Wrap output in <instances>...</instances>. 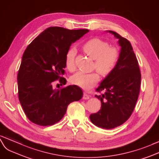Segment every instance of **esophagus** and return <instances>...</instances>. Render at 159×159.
Returning <instances> with one entry per match:
<instances>
[{"label":"esophagus","mask_w":159,"mask_h":159,"mask_svg":"<svg viewBox=\"0 0 159 159\" xmlns=\"http://www.w3.org/2000/svg\"><path fill=\"white\" fill-rule=\"evenodd\" d=\"M83 99H89V98H90V96L89 95H88L87 93H84V95H83Z\"/></svg>","instance_id":"1"}]
</instances>
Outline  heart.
Wrapping results in <instances>:
<instances>
[{
	"mask_svg": "<svg viewBox=\"0 0 159 159\" xmlns=\"http://www.w3.org/2000/svg\"><path fill=\"white\" fill-rule=\"evenodd\" d=\"M83 48L89 56L95 60L94 67L101 75H108L115 68L118 61L119 52L116 48L109 47L106 42L99 38H93L85 42ZM76 52V49L72 47L69 49L65 56V64L70 70L75 68ZM99 80V76L96 72L86 73L79 71L70 77L72 84L84 90L93 88Z\"/></svg>",
	"mask_w": 159,
	"mask_h": 159,
	"instance_id": "b5f03b06",
	"label": "heart"
}]
</instances>
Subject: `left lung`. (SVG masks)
I'll use <instances>...</instances> for the list:
<instances>
[{
	"instance_id": "1",
	"label": "left lung",
	"mask_w": 159,
	"mask_h": 159,
	"mask_svg": "<svg viewBox=\"0 0 159 159\" xmlns=\"http://www.w3.org/2000/svg\"><path fill=\"white\" fill-rule=\"evenodd\" d=\"M118 39L121 47L118 61L113 70L101 81L95 95L101 101L100 110L89 116L93 124L112 129L123 124L131 116L140 93L141 74L131 43L116 32L106 31Z\"/></svg>"
}]
</instances>
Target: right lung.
<instances>
[{
  "mask_svg": "<svg viewBox=\"0 0 159 159\" xmlns=\"http://www.w3.org/2000/svg\"><path fill=\"white\" fill-rule=\"evenodd\" d=\"M89 31L48 27L24 52L17 75L18 94L23 111L31 122L42 126L54 125L64 117L69 104L83 97V91L76 85L56 89L52 83L64 79L61 76L65 72L67 51ZM62 81L66 84V79Z\"/></svg>",
  "mask_w": 159,
  "mask_h": 159,
  "instance_id": "add662e5",
  "label": "right lung"
}]
</instances>
